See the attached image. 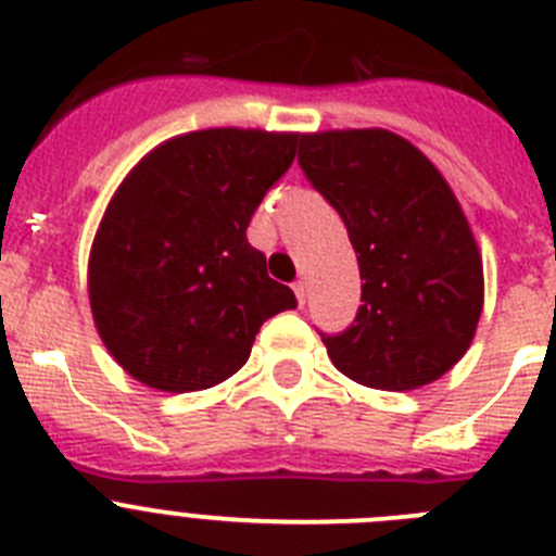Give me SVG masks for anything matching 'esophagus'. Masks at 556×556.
<instances>
[{"label": "esophagus", "instance_id": "1", "mask_svg": "<svg viewBox=\"0 0 556 556\" xmlns=\"http://www.w3.org/2000/svg\"><path fill=\"white\" fill-rule=\"evenodd\" d=\"M293 293H296L299 304L304 307V299H307V282H304V279H296V282H293Z\"/></svg>", "mask_w": 556, "mask_h": 556}]
</instances>
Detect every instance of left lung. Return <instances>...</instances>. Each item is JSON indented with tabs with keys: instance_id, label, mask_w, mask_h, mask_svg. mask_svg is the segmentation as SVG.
<instances>
[{
	"instance_id": "left-lung-1",
	"label": "left lung",
	"mask_w": 556,
	"mask_h": 556,
	"mask_svg": "<svg viewBox=\"0 0 556 556\" xmlns=\"http://www.w3.org/2000/svg\"><path fill=\"white\" fill-rule=\"evenodd\" d=\"M299 163L340 213L357 252L363 304L324 334L340 374L377 390H415L468 352L484 302L482 254L432 160L388 129L302 135Z\"/></svg>"
}]
</instances>
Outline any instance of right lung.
<instances>
[{"label":"right lung","instance_id":"add662e5","mask_svg":"<svg viewBox=\"0 0 556 556\" xmlns=\"http://www.w3.org/2000/svg\"><path fill=\"white\" fill-rule=\"evenodd\" d=\"M296 143V132L197 129L124 177L93 238L88 299L129 377L166 393L213 388L241 371L266 318L296 307L247 241Z\"/></svg>","mask_w":556,"mask_h":556}]
</instances>
